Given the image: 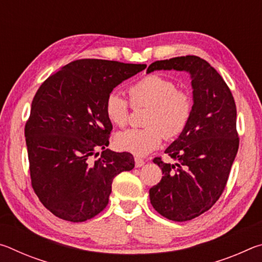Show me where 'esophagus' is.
Masks as SVG:
<instances>
[{"instance_id":"obj_1","label":"esophagus","mask_w":262,"mask_h":262,"mask_svg":"<svg viewBox=\"0 0 262 262\" xmlns=\"http://www.w3.org/2000/svg\"><path fill=\"white\" fill-rule=\"evenodd\" d=\"M144 163H145V162L143 161V159H141V158H139V157H135V166H136V167L143 166Z\"/></svg>"}]
</instances>
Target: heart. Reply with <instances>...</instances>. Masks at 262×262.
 Listing matches in <instances>:
<instances>
[{
	"instance_id": "1",
	"label": "heart",
	"mask_w": 262,
	"mask_h": 262,
	"mask_svg": "<svg viewBox=\"0 0 262 262\" xmlns=\"http://www.w3.org/2000/svg\"><path fill=\"white\" fill-rule=\"evenodd\" d=\"M130 104L117 91L110 92L105 100V113L113 125L123 127L129 120L130 105L148 107L145 128H130L115 135L118 148L137 156L154 151L163 136L174 140L183 134L193 113V98L188 91L178 89L173 79L159 74L145 75L128 89Z\"/></svg>"
}]
</instances>
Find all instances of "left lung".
Instances as JSON below:
<instances>
[{
    "mask_svg": "<svg viewBox=\"0 0 262 262\" xmlns=\"http://www.w3.org/2000/svg\"><path fill=\"white\" fill-rule=\"evenodd\" d=\"M162 69L190 74L194 104L186 129L165 150L176 163L154 159L163 177L150 188L149 196L162 216L185 222L209 210L227 186L239 147L237 108L227 83L201 57L155 61L147 73Z\"/></svg>",
    "mask_w": 262,
    "mask_h": 262,
    "instance_id": "8db88e82",
    "label": "left lung"
}]
</instances>
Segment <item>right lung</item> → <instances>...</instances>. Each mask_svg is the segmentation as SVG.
<instances>
[{"instance_id": "right-lung-1", "label": "right lung", "mask_w": 262, "mask_h": 262, "mask_svg": "<svg viewBox=\"0 0 262 262\" xmlns=\"http://www.w3.org/2000/svg\"><path fill=\"white\" fill-rule=\"evenodd\" d=\"M145 64L81 59L51 75L32 100L25 125L31 184L52 214L90 220L107 206L112 183L135 165L129 152L110 151L112 123L105 100ZM103 148L98 160L96 150Z\"/></svg>"}]
</instances>
